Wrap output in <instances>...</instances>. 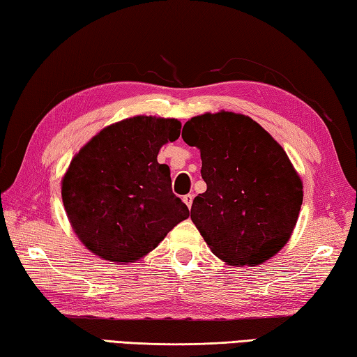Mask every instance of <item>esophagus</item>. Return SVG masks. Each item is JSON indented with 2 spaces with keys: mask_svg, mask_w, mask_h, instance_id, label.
I'll return each instance as SVG.
<instances>
[{
  "mask_svg": "<svg viewBox=\"0 0 357 357\" xmlns=\"http://www.w3.org/2000/svg\"><path fill=\"white\" fill-rule=\"evenodd\" d=\"M183 202L185 203V206L187 208H192V202H193V195H192V193H187V195H184L183 197Z\"/></svg>",
  "mask_w": 357,
  "mask_h": 357,
  "instance_id": "1",
  "label": "esophagus"
}]
</instances>
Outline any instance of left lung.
<instances>
[{"instance_id": "8db88e82", "label": "left lung", "mask_w": 357, "mask_h": 357, "mask_svg": "<svg viewBox=\"0 0 357 357\" xmlns=\"http://www.w3.org/2000/svg\"><path fill=\"white\" fill-rule=\"evenodd\" d=\"M183 140L200 149L208 189L190 219L215 257L258 266L285 245L298 222L302 181L269 132L241 113H203L184 124Z\"/></svg>"}]
</instances>
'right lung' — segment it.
Segmentation results:
<instances>
[{"mask_svg": "<svg viewBox=\"0 0 357 357\" xmlns=\"http://www.w3.org/2000/svg\"><path fill=\"white\" fill-rule=\"evenodd\" d=\"M181 134L174 118L132 116L107 126L78 151L61 181L78 239L112 263H135L189 217L157 154Z\"/></svg>", "mask_w": 357, "mask_h": 357, "instance_id": "right-lung-1", "label": "right lung"}]
</instances>
